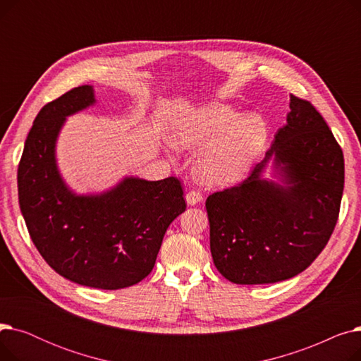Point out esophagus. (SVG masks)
<instances>
[{
  "label": "esophagus",
  "instance_id": "esophagus-1",
  "mask_svg": "<svg viewBox=\"0 0 361 361\" xmlns=\"http://www.w3.org/2000/svg\"><path fill=\"white\" fill-rule=\"evenodd\" d=\"M203 197H202V193L199 190H192V192H188L185 195V202H187V204H190V206H195V204L200 203Z\"/></svg>",
  "mask_w": 361,
  "mask_h": 361
}]
</instances>
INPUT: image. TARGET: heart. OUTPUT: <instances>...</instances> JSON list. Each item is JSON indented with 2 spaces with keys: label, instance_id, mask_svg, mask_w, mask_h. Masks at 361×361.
<instances>
[{
  "label": "heart",
  "instance_id": "b5f03b06",
  "mask_svg": "<svg viewBox=\"0 0 361 361\" xmlns=\"http://www.w3.org/2000/svg\"><path fill=\"white\" fill-rule=\"evenodd\" d=\"M268 139V126L257 114L243 116L222 102L181 111L171 140L180 147L207 145L196 161V174L206 184H231L249 173Z\"/></svg>",
  "mask_w": 361,
  "mask_h": 361
}]
</instances>
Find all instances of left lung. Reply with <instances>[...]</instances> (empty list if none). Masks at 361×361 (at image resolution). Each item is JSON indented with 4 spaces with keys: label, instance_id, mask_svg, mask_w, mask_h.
<instances>
[{
    "label": "left lung",
    "instance_id": "1",
    "mask_svg": "<svg viewBox=\"0 0 361 361\" xmlns=\"http://www.w3.org/2000/svg\"><path fill=\"white\" fill-rule=\"evenodd\" d=\"M271 160L279 183L262 178ZM343 190V150L316 108L291 94L287 124L263 161L241 184L206 199L216 269L241 286L307 269L334 233Z\"/></svg>",
    "mask_w": 361,
    "mask_h": 361
}]
</instances>
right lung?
<instances>
[{
  "instance_id": "right-lung-1",
  "label": "right lung",
  "mask_w": 361,
  "mask_h": 361,
  "mask_svg": "<svg viewBox=\"0 0 361 361\" xmlns=\"http://www.w3.org/2000/svg\"><path fill=\"white\" fill-rule=\"evenodd\" d=\"M93 104V87L83 85L37 114L18 164V204L37 252L56 274L85 287L120 290L154 269L185 202L176 177H126L99 195L70 190L56 166V139L68 116Z\"/></svg>"
}]
</instances>
